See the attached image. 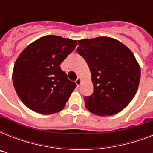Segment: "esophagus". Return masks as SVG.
Segmentation results:
<instances>
[{
	"mask_svg": "<svg viewBox=\"0 0 153 153\" xmlns=\"http://www.w3.org/2000/svg\"><path fill=\"white\" fill-rule=\"evenodd\" d=\"M75 82H76V84H77V86H80V85H81V83H82L81 79H80V78H79V79H77L76 81H75Z\"/></svg>",
	"mask_w": 153,
	"mask_h": 153,
	"instance_id": "esophagus-1",
	"label": "esophagus"
}]
</instances>
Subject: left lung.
<instances>
[{"label": "left lung", "instance_id": "obj_1", "mask_svg": "<svg viewBox=\"0 0 153 153\" xmlns=\"http://www.w3.org/2000/svg\"><path fill=\"white\" fill-rule=\"evenodd\" d=\"M78 54L87 62L94 92L84 98L86 109L99 116L121 112L135 96L140 68L133 52L118 40L101 36L78 40Z\"/></svg>", "mask_w": 153, "mask_h": 153}]
</instances>
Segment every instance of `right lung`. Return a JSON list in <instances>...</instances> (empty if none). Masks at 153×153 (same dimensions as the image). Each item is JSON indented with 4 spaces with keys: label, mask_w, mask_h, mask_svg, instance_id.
Listing matches in <instances>:
<instances>
[{
    "label": "right lung",
    "mask_w": 153,
    "mask_h": 153,
    "mask_svg": "<svg viewBox=\"0 0 153 153\" xmlns=\"http://www.w3.org/2000/svg\"><path fill=\"white\" fill-rule=\"evenodd\" d=\"M76 40L46 36L29 44L14 64L13 86L24 104L33 111L51 114L61 111L76 83L60 68L74 51Z\"/></svg>",
    "instance_id": "add662e5"
}]
</instances>
